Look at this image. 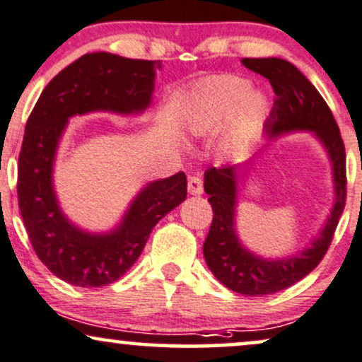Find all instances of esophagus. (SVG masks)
<instances>
[{
	"instance_id": "esophagus-1",
	"label": "esophagus",
	"mask_w": 362,
	"mask_h": 362,
	"mask_svg": "<svg viewBox=\"0 0 362 362\" xmlns=\"http://www.w3.org/2000/svg\"><path fill=\"white\" fill-rule=\"evenodd\" d=\"M187 189H189V194L192 195H200L204 192V180L202 175L197 173V175L189 177V184H187Z\"/></svg>"
}]
</instances>
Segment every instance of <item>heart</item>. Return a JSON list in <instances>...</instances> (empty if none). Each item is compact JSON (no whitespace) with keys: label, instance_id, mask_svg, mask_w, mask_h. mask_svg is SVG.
<instances>
[{"label":"heart","instance_id":"heart-1","mask_svg":"<svg viewBox=\"0 0 362 362\" xmlns=\"http://www.w3.org/2000/svg\"><path fill=\"white\" fill-rule=\"evenodd\" d=\"M268 116V103L238 76H212L200 81L187 98L185 126L209 136L226 124L224 150L241 155L256 141Z\"/></svg>","mask_w":362,"mask_h":362}]
</instances>
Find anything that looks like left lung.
<instances>
[{
  "label": "left lung",
  "mask_w": 362,
  "mask_h": 362,
  "mask_svg": "<svg viewBox=\"0 0 362 362\" xmlns=\"http://www.w3.org/2000/svg\"><path fill=\"white\" fill-rule=\"evenodd\" d=\"M241 62L250 71L267 77L276 94L264 129L272 136L290 132H313L332 162L335 190L330 217L310 246L288 258L264 259L247 251L236 234L238 178L239 172H246L251 163L206 170L204 190L211 195L209 202L214 217L204 243V258L224 286L236 293L256 297L276 293L295 285L325 256L346 206V148L327 103L293 64L276 57L243 59Z\"/></svg>",
  "instance_id": "8db88e82"
}]
</instances>
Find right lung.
<instances>
[{"mask_svg": "<svg viewBox=\"0 0 362 362\" xmlns=\"http://www.w3.org/2000/svg\"><path fill=\"white\" fill-rule=\"evenodd\" d=\"M160 60L94 52L59 72L30 115L18 158V206L33 251L60 280L110 285L133 267L158 221L187 197L184 172L155 180L136 195L121 224L106 234L74 226L57 202L52 170L69 117L93 111L136 115L151 103Z\"/></svg>", "mask_w": 362, "mask_h": 362, "instance_id": "1", "label": "right lung"}]
</instances>
